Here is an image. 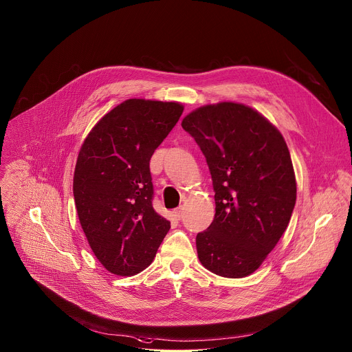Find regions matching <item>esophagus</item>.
<instances>
[{
  "label": "esophagus",
  "mask_w": 352,
  "mask_h": 352,
  "mask_svg": "<svg viewBox=\"0 0 352 352\" xmlns=\"http://www.w3.org/2000/svg\"><path fill=\"white\" fill-rule=\"evenodd\" d=\"M183 214H184V208L180 206V207H177V208H175L173 210V217L176 218V219H182V217H183Z\"/></svg>",
  "instance_id": "1"
}]
</instances>
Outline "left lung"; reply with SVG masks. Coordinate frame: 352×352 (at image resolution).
I'll list each match as a JSON object with an SVG mask.
<instances>
[{"instance_id": "obj_1", "label": "left lung", "mask_w": 352, "mask_h": 352, "mask_svg": "<svg viewBox=\"0 0 352 352\" xmlns=\"http://www.w3.org/2000/svg\"><path fill=\"white\" fill-rule=\"evenodd\" d=\"M182 127L204 154L215 192L214 221L197 236L198 257L219 276H248L275 248L296 206L285 138L261 113L232 101L197 108Z\"/></svg>"}]
</instances>
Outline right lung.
Masks as SVG:
<instances>
[{
    "instance_id": "right-lung-1",
    "label": "right lung",
    "mask_w": 352,
    "mask_h": 352,
    "mask_svg": "<svg viewBox=\"0 0 352 352\" xmlns=\"http://www.w3.org/2000/svg\"><path fill=\"white\" fill-rule=\"evenodd\" d=\"M175 101L129 99L85 138L73 194L81 228L101 264L130 276L149 267L170 222L153 208L151 162L183 113Z\"/></svg>"
}]
</instances>
